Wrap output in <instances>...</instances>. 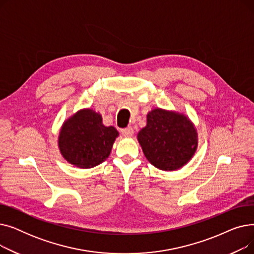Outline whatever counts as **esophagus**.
Segmentation results:
<instances>
[{"label": "esophagus", "mask_w": 254, "mask_h": 254, "mask_svg": "<svg viewBox=\"0 0 254 254\" xmlns=\"http://www.w3.org/2000/svg\"><path fill=\"white\" fill-rule=\"evenodd\" d=\"M122 134H123L124 136H126V137H130V136L134 135V129H132V127H127V128L122 129Z\"/></svg>", "instance_id": "obj_1"}]
</instances>
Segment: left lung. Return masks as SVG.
Returning <instances> with one entry per match:
<instances>
[{"label": "left lung", "instance_id": "1", "mask_svg": "<svg viewBox=\"0 0 254 254\" xmlns=\"http://www.w3.org/2000/svg\"><path fill=\"white\" fill-rule=\"evenodd\" d=\"M138 141L149 163L159 170L173 171L190 162L197 146L196 130L190 120L176 112L154 109Z\"/></svg>", "mask_w": 254, "mask_h": 254}]
</instances>
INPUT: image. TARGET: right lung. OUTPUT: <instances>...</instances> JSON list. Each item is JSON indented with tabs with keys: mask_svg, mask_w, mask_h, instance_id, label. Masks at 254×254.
<instances>
[{
	"mask_svg": "<svg viewBox=\"0 0 254 254\" xmlns=\"http://www.w3.org/2000/svg\"><path fill=\"white\" fill-rule=\"evenodd\" d=\"M117 136L115 127L103 125L101 114L84 109L64 122L60 131L59 147L70 164L89 169L109 156Z\"/></svg>",
	"mask_w": 254,
	"mask_h": 254,
	"instance_id": "add662e5",
	"label": "right lung"
}]
</instances>
